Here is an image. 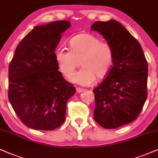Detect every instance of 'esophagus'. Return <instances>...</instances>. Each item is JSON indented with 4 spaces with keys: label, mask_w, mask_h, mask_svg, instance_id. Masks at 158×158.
Returning a JSON list of instances; mask_svg holds the SVG:
<instances>
[{
    "label": "esophagus",
    "mask_w": 158,
    "mask_h": 158,
    "mask_svg": "<svg viewBox=\"0 0 158 158\" xmlns=\"http://www.w3.org/2000/svg\"><path fill=\"white\" fill-rule=\"evenodd\" d=\"M84 89L83 88H77V93H81V92L84 91Z\"/></svg>",
    "instance_id": "34e87169"
}]
</instances>
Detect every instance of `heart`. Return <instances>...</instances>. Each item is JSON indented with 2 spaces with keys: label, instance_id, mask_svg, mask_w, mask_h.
<instances>
[{
  "label": "heart",
  "instance_id": "b5f03b06",
  "mask_svg": "<svg viewBox=\"0 0 158 158\" xmlns=\"http://www.w3.org/2000/svg\"><path fill=\"white\" fill-rule=\"evenodd\" d=\"M70 49L59 48L55 58L60 71L70 77L80 64L79 71L70 78L72 82L83 86L94 83L96 77H106L113 66L114 54L112 47L92 34L81 33L70 40Z\"/></svg>",
  "mask_w": 158,
  "mask_h": 158
}]
</instances>
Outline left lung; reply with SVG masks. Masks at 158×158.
<instances>
[{
	"mask_svg": "<svg viewBox=\"0 0 158 158\" xmlns=\"http://www.w3.org/2000/svg\"><path fill=\"white\" fill-rule=\"evenodd\" d=\"M90 30L99 32L114 50L113 67L94 89V119L107 129L133 122L147 99L148 63L142 47L115 20L97 21Z\"/></svg>",
	"mask_w": 158,
	"mask_h": 158,
	"instance_id": "left-lung-1",
	"label": "left lung"
}]
</instances>
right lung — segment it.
<instances>
[{"mask_svg":"<svg viewBox=\"0 0 158 158\" xmlns=\"http://www.w3.org/2000/svg\"><path fill=\"white\" fill-rule=\"evenodd\" d=\"M70 26L56 21L35 27L21 40L9 65L10 102L25 126L52 131L65 120L68 99L76 93L59 71L55 50Z\"/></svg>","mask_w":158,"mask_h":158,"instance_id":"add662e5","label":"right lung"}]
</instances>
